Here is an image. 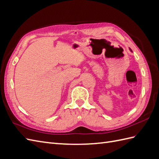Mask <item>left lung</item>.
I'll return each mask as SVG.
<instances>
[{
  "label": "left lung",
  "instance_id": "left-lung-1",
  "mask_svg": "<svg viewBox=\"0 0 159 159\" xmlns=\"http://www.w3.org/2000/svg\"><path fill=\"white\" fill-rule=\"evenodd\" d=\"M129 50H130V51H131V52H132V50L130 49V48H129Z\"/></svg>",
  "mask_w": 159,
  "mask_h": 159
}]
</instances>
